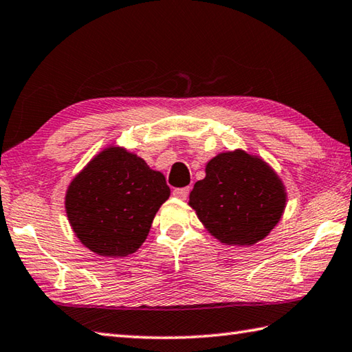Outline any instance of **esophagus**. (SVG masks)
I'll use <instances>...</instances> for the list:
<instances>
[{
	"label": "esophagus",
	"mask_w": 352,
	"mask_h": 352,
	"mask_svg": "<svg viewBox=\"0 0 352 352\" xmlns=\"http://www.w3.org/2000/svg\"><path fill=\"white\" fill-rule=\"evenodd\" d=\"M189 190H190L189 186H188V188H177V189H174V195H175L177 198L184 199L186 197L189 195Z\"/></svg>",
	"instance_id": "esophagus-1"
}]
</instances>
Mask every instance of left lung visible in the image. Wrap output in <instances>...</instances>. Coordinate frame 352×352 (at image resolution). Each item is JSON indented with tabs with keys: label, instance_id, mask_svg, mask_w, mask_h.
I'll return each instance as SVG.
<instances>
[{
	"label": "left lung",
	"instance_id": "obj_1",
	"mask_svg": "<svg viewBox=\"0 0 352 352\" xmlns=\"http://www.w3.org/2000/svg\"><path fill=\"white\" fill-rule=\"evenodd\" d=\"M285 198L282 182L261 158L235 151L212 158L189 204L221 243L252 245L278 224Z\"/></svg>",
	"mask_w": 352,
	"mask_h": 352
}]
</instances>
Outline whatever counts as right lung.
<instances>
[{
	"label": "right lung",
	"mask_w": 352,
	"mask_h": 352,
	"mask_svg": "<svg viewBox=\"0 0 352 352\" xmlns=\"http://www.w3.org/2000/svg\"><path fill=\"white\" fill-rule=\"evenodd\" d=\"M170 195L166 178L122 148L94 157L68 186L67 217L80 243L100 256H126L146 239Z\"/></svg>",
	"instance_id": "1"
}]
</instances>
